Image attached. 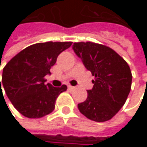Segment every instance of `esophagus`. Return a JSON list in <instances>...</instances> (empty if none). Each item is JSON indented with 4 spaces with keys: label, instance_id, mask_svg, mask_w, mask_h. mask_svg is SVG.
I'll list each match as a JSON object with an SVG mask.
<instances>
[{
    "label": "esophagus",
    "instance_id": "1",
    "mask_svg": "<svg viewBox=\"0 0 147 147\" xmlns=\"http://www.w3.org/2000/svg\"><path fill=\"white\" fill-rule=\"evenodd\" d=\"M68 88H69L70 90H73V89H75L76 88H75V87H73V86H71V85H69V86H68Z\"/></svg>",
    "mask_w": 147,
    "mask_h": 147
}]
</instances>
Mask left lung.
Here are the masks:
<instances>
[{"label":"left lung","mask_w":147,"mask_h":147,"mask_svg":"<svg viewBox=\"0 0 147 147\" xmlns=\"http://www.w3.org/2000/svg\"><path fill=\"white\" fill-rule=\"evenodd\" d=\"M74 52L94 76L88 98L78 104L82 114L95 122L111 119L126 102L132 74L127 62L113 49L91 42H75Z\"/></svg>","instance_id":"1"}]
</instances>
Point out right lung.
Masks as SVG:
<instances>
[{
    "label": "right lung",
    "instance_id": "obj_1",
    "mask_svg": "<svg viewBox=\"0 0 147 147\" xmlns=\"http://www.w3.org/2000/svg\"><path fill=\"white\" fill-rule=\"evenodd\" d=\"M71 44V42H47L23 49L3 68L0 94L2 87L13 106L26 117L40 118L51 113L56 99L67 87L46 85L44 77L50 74L59 54Z\"/></svg>",
    "mask_w": 147,
    "mask_h": 147
}]
</instances>
